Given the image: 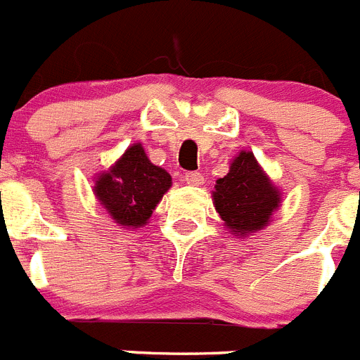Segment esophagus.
<instances>
[{
    "label": "esophagus",
    "instance_id": "obj_1",
    "mask_svg": "<svg viewBox=\"0 0 360 360\" xmlns=\"http://www.w3.org/2000/svg\"><path fill=\"white\" fill-rule=\"evenodd\" d=\"M186 182L189 184V186H202V184L205 182V178H203V174L198 173V171H193V173H186Z\"/></svg>",
    "mask_w": 360,
    "mask_h": 360
}]
</instances>
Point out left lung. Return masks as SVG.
<instances>
[{
	"label": "left lung",
	"instance_id": "left-lung-1",
	"mask_svg": "<svg viewBox=\"0 0 360 360\" xmlns=\"http://www.w3.org/2000/svg\"><path fill=\"white\" fill-rule=\"evenodd\" d=\"M216 212L236 236H247L269 225L281 203V193L270 182L252 151H241L229 173L216 180L212 191Z\"/></svg>",
	"mask_w": 360,
	"mask_h": 360
}]
</instances>
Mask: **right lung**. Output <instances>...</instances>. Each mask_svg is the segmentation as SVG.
<instances>
[{
	"mask_svg": "<svg viewBox=\"0 0 360 360\" xmlns=\"http://www.w3.org/2000/svg\"><path fill=\"white\" fill-rule=\"evenodd\" d=\"M169 187V173L149 162L142 144H133L110 171L98 174L94 193L115 224L139 229Z\"/></svg>",
	"mask_w": 360,
	"mask_h": 360,
	"instance_id": "1",
	"label": "right lung"
}]
</instances>
